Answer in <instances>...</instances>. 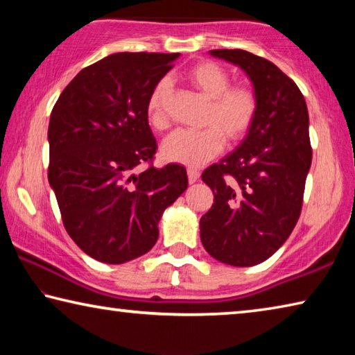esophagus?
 <instances>
[{"label":"esophagus","instance_id":"34e87169","mask_svg":"<svg viewBox=\"0 0 355 355\" xmlns=\"http://www.w3.org/2000/svg\"><path fill=\"white\" fill-rule=\"evenodd\" d=\"M199 177H200V172L197 171V169H194V167H189V169H188L189 183H196L197 180H199Z\"/></svg>","mask_w":355,"mask_h":355}]
</instances>
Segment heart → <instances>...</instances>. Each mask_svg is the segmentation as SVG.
<instances>
[{
  "label": "heart",
  "mask_w": 355,
  "mask_h": 355,
  "mask_svg": "<svg viewBox=\"0 0 355 355\" xmlns=\"http://www.w3.org/2000/svg\"><path fill=\"white\" fill-rule=\"evenodd\" d=\"M183 81L208 100L202 130H178L163 142L161 155L172 163L197 167L214 158L224 142L236 144L254 125L258 97L248 84H232V76L214 61H200L183 71ZM172 84L167 78L156 81L147 98V119L152 128H169Z\"/></svg>",
  "instance_id": "b5f03b06"
}]
</instances>
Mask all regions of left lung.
I'll return each instance as SVG.
<instances>
[{"label": "left lung", "instance_id": "obj_1", "mask_svg": "<svg viewBox=\"0 0 355 355\" xmlns=\"http://www.w3.org/2000/svg\"><path fill=\"white\" fill-rule=\"evenodd\" d=\"M254 84L258 114L235 152L203 171L214 194L200 218V239L216 260L254 266L268 260L297 224L311 164L309 111L290 76L244 50H211Z\"/></svg>", "mask_w": 355, "mask_h": 355}]
</instances>
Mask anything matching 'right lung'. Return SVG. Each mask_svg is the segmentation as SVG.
I'll return each instance as SVG.
<instances>
[{"mask_svg": "<svg viewBox=\"0 0 355 355\" xmlns=\"http://www.w3.org/2000/svg\"><path fill=\"white\" fill-rule=\"evenodd\" d=\"M178 56H107L83 69L51 111L48 182L70 238L101 263L147 254L161 214L188 188L183 166H153L158 146L147 119L148 94Z\"/></svg>", "mask_w": 355, "mask_h": 355, "instance_id": "1", "label": "right lung"}]
</instances>
